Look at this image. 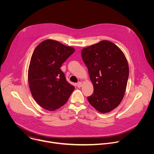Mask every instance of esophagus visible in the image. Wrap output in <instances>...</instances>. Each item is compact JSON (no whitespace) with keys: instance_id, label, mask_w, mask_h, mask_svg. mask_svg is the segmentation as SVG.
Here are the masks:
<instances>
[{"instance_id":"1","label":"esophagus","mask_w":154,"mask_h":154,"mask_svg":"<svg viewBox=\"0 0 154 154\" xmlns=\"http://www.w3.org/2000/svg\"><path fill=\"white\" fill-rule=\"evenodd\" d=\"M77 86L78 88H80L82 86V83L81 82H79L77 83Z\"/></svg>"}]
</instances>
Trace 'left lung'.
<instances>
[{
    "label": "left lung",
    "instance_id": "8db88e82",
    "mask_svg": "<svg viewBox=\"0 0 154 154\" xmlns=\"http://www.w3.org/2000/svg\"><path fill=\"white\" fill-rule=\"evenodd\" d=\"M82 57L94 87L88 100L102 113L112 111L124 97L128 78L124 53L112 42L103 40L83 49Z\"/></svg>",
    "mask_w": 154,
    "mask_h": 154
}]
</instances>
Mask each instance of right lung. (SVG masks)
Masks as SVG:
<instances>
[{
    "instance_id": "1",
    "label": "right lung",
    "mask_w": 154,
    "mask_h": 154,
    "mask_svg": "<svg viewBox=\"0 0 154 154\" xmlns=\"http://www.w3.org/2000/svg\"><path fill=\"white\" fill-rule=\"evenodd\" d=\"M75 51L52 39L41 42L30 62L28 80L32 95L44 109L54 111L66 102L75 87L69 83L60 68Z\"/></svg>"
}]
</instances>
